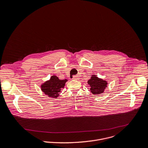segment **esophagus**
Returning a JSON list of instances; mask_svg holds the SVG:
<instances>
[{
  "mask_svg": "<svg viewBox=\"0 0 148 148\" xmlns=\"http://www.w3.org/2000/svg\"><path fill=\"white\" fill-rule=\"evenodd\" d=\"M73 79H74V80H79L80 79V78H79V76H76V77H74L73 78Z\"/></svg>",
  "mask_w": 148,
  "mask_h": 148,
  "instance_id": "1",
  "label": "esophagus"
}]
</instances>
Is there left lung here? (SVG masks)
I'll return each instance as SVG.
<instances>
[{"mask_svg":"<svg viewBox=\"0 0 148 148\" xmlns=\"http://www.w3.org/2000/svg\"><path fill=\"white\" fill-rule=\"evenodd\" d=\"M87 83L90 87V91L94 95H99L103 93L108 85L106 81L99 78L96 75H92Z\"/></svg>","mask_w":148,"mask_h":148,"instance_id":"8db88e82","label":"left lung"}]
</instances>
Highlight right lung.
Listing matches in <instances>:
<instances>
[{
  "label": "right lung",
  "mask_w": 148,
  "mask_h": 148,
  "mask_svg": "<svg viewBox=\"0 0 148 148\" xmlns=\"http://www.w3.org/2000/svg\"><path fill=\"white\" fill-rule=\"evenodd\" d=\"M67 79H60L57 76L52 75L49 80L41 85L42 91L48 97L57 98L59 97L62 88H64Z\"/></svg>",
  "instance_id": "right-lung-1"
}]
</instances>
